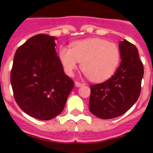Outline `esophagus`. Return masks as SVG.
<instances>
[{
	"label": "esophagus",
	"instance_id": "esophagus-1",
	"mask_svg": "<svg viewBox=\"0 0 153 153\" xmlns=\"http://www.w3.org/2000/svg\"><path fill=\"white\" fill-rule=\"evenodd\" d=\"M75 85H76L77 87H80V86H83V83L79 82V81H75Z\"/></svg>",
	"mask_w": 153,
	"mask_h": 153
}]
</instances>
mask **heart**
Segmentation results:
<instances>
[{"label": "heart", "instance_id": "obj_1", "mask_svg": "<svg viewBox=\"0 0 153 153\" xmlns=\"http://www.w3.org/2000/svg\"><path fill=\"white\" fill-rule=\"evenodd\" d=\"M59 57L65 71L73 74L78 62L83 73L94 82H102L112 76L120 61L118 46L102 38L78 41L71 48L60 47Z\"/></svg>", "mask_w": 153, "mask_h": 153}]
</instances>
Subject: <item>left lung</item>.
Instances as JSON below:
<instances>
[{
    "label": "left lung",
    "mask_w": 153,
    "mask_h": 153,
    "mask_svg": "<svg viewBox=\"0 0 153 153\" xmlns=\"http://www.w3.org/2000/svg\"><path fill=\"white\" fill-rule=\"evenodd\" d=\"M121 62L115 73L105 82L91 84L89 110L101 119H112L125 114L141 93L143 65L138 49L127 40L120 42Z\"/></svg>",
    "instance_id": "8db88e82"
}]
</instances>
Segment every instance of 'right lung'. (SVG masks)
I'll list each match as a JSON object with an SVG mask.
<instances>
[{"instance_id": "1", "label": "right lung", "mask_w": 153, "mask_h": 153, "mask_svg": "<svg viewBox=\"0 0 153 153\" xmlns=\"http://www.w3.org/2000/svg\"><path fill=\"white\" fill-rule=\"evenodd\" d=\"M55 38L35 35L16 50L10 72L15 102L30 116L48 120L62 112L74 81L55 49Z\"/></svg>"}]
</instances>
